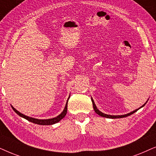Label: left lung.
Listing matches in <instances>:
<instances>
[{
	"instance_id": "1",
	"label": "left lung",
	"mask_w": 156,
	"mask_h": 156,
	"mask_svg": "<svg viewBox=\"0 0 156 156\" xmlns=\"http://www.w3.org/2000/svg\"><path fill=\"white\" fill-rule=\"evenodd\" d=\"M91 101H92V103H93V109H94L95 112V113H96L98 114V115H99L102 116V117H104V118H112V119H113V118H125V117H127V116H128V115H132V114H133L134 113H136V112L137 111H138V110H139V109H140V108H143V106H144V105L146 104V103L148 102V101H146V103H144V104H143V105H142V106L139 108L136 109V110H135V111H132V112H130V113H129L125 114V115H108V114H105V113H102V112H101V111H100L97 108L96 105H95V103H94V101H93V99L92 98V97H91Z\"/></svg>"
}]
</instances>
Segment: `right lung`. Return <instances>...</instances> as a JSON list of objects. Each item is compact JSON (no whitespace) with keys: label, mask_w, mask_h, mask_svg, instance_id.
<instances>
[{"label":"right lung","mask_w":156,"mask_h":156,"mask_svg":"<svg viewBox=\"0 0 156 156\" xmlns=\"http://www.w3.org/2000/svg\"><path fill=\"white\" fill-rule=\"evenodd\" d=\"M69 98H70V96L68 97V98L67 100V102H66V106H65V108H64L63 112H62V113L60 114V115L56 116V117H55V118H49V119H37V118H35L29 117V116H27L26 115H24V114L20 113L19 111H18L17 110H16L15 108H13V106H12V105H11V107H12V108H13V111H15L16 113H17L18 115L20 116V117L25 118V119H26L27 120H28V121L31 122V123L38 124V125H42V126L53 125V124L58 123L60 120H61V119H63V118L66 116V113H67L68 101V99H69Z\"/></svg>","instance_id":"add662e5"}]
</instances>
